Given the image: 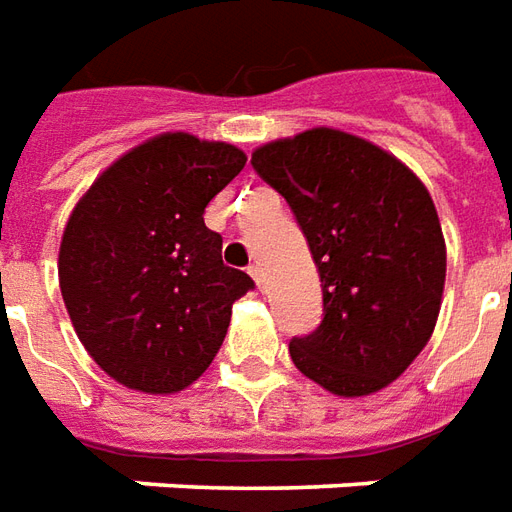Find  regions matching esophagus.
<instances>
[{"label": "esophagus", "instance_id": "esophagus-1", "mask_svg": "<svg viewBox=\"0 0 512 512\" xmlns=\"http://www.w3.org/2000/svg\"><path fill=\"white\" fill-rule=\"evenodd\" d=\"M248 273H250V278L256 281V286H259V289H264V273H262V267H259V264H250Z\"/></svg>", "mask_w": 512, "mask_h": 512}]
</instances>
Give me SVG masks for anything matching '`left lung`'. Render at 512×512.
<instances>
[{"label": "left lung", "mask_w": 512, "mask_h": 512, "mask_svg": "<svg viewBox=\"0 0 512 512\" xmlns=\"http://www.w3.org/2000/svg\"><path fill=\"white\" fill-rule=\"evenodd\" d=\"M317 264L322 322L289 342L295 366L339 397L380 391L436 328L447 250L430 192L400 159L336 129L253 151Z\"/></svg>", "instance_id": "obj_1"}]
</instances>
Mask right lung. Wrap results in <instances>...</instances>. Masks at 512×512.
<instances>
[{
	"label": "right lung",
	"instance_id": "right-lung-1",
	"mask_svg": "<svg viewBox=\"0 0 512 512\" xmlns=\"http://www.w3.org/2000/svg\"><path fill=\"white\" fill-rule=\"evenodd\" d=\"M245 154L176 132L101 173L60 245V292L76 336L123 386L173 394L215 361L231 306L253 278L223 264L204 209Z\"/></svg>",
	"mask_w": 512,
	"mask_h": 512
}]
</instances>
